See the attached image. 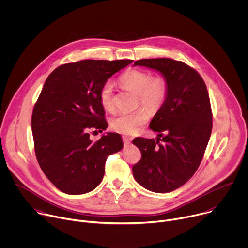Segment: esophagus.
<instances>
[{
	"instance_id": "34e87169",
	"label": "esophagus",
	"mask_w": 248,
	"mask_h": 248,
	"mask_svg": "<svg viewBox=\"0 0 248 248\" xmlns=\"http://www.w3.org/2000/svg\"><path fill=\"white\" fill-rule=\"evenodd\" d=\"M123 141H124V145H128V144H130V142H131V137L124 136V137H123Z\"/></svg>"
}]
</instances>
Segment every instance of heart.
Returning <instances> with one entry per match:
<instances>
[{"label":"heart","mask_w":248,"mask_h":248,"mask_svg":"<svg viewBox=\"0 0 248 248\" xmlns=\"http://www.w3.org/2000/svg\"><path fill=\"white\" fill-rule=\"evenodd\" d=\"M122 87L128 89L137 95V106L142 105L151 112H157L165 104L169 86L162 77H151L142 69L130 68L119 78ZM99 100L107 111L115 108L114 85L106 81L99 90ZM149 120V114L144 108H139L133 113L120 114L111 120V127L122 134L132 135L142 128Z\"/></svg>","instance_id":"obj_1"}]
</instances>
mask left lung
<instances>
[{
    "label": "left lung",
    "mask_w": 248,
    "mask_h": 248,
    "mask_svg": "<svg viewBox=\"0 0 248 248\" xmlns=\"http://www.w3.org/2000/svg\"><path fill=\"white\" fill-rule=\"evenodd\" d=\"M134 65L158 70L168 83L169 93L149 125L159 133L157 140L137 137L132 141L141 152L132 173L150 191L170 192L190 180L203 159L212 131L207 87L196 70L181 61L143 59Z\"/></svg>",
    "instance_id": "obj_1"
}]
</instances>
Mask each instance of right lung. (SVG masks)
<instances>
[{
	"label": "right lung",
	"mask_w": 248,
	"mask_h": 248,
	"mask_svg": "<svg viewBox=\"0 0 248 248\" xmlns=\"http://www.w3.org/2000/svg\"><path fill=\"white\" fill-rule=\"evenodd\" d=\"M131 60H83L55 68L35 103L31 128L40 168L61 191L83 194L102 182L108 156L123 148L119 133L93 142L89 128H107L99 90Z\"/></svg>",
	"instance_id": "add662e5"
}]
</instances>
